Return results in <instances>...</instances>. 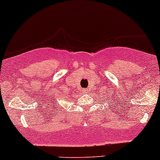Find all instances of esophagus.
Wrapping results in <instances>:
<instances>
[{
  "label": "esophagus",
  "mask_w": 160,
  "mask_h": 160,
  "mask_svg": "<svg viewBox=\"0 0 160 160\" xmlns=\"http://www.w3.org/2000/svg\"><path fill=\"white\" fill-rule=\"evenodd\" d=\"M82 92H83L84 94H86V93H87V90H86V89H84L83 91H82Z\"/></svg>",
  "instance_id": "1"
}]
</instances>
